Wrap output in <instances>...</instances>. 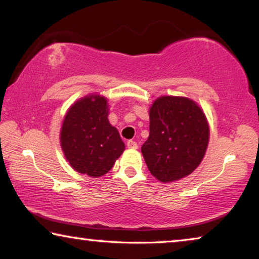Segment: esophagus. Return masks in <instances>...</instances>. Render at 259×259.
Returning a JSON list of instances; mask_svg holds the SVG:
<instances>
[{
    "mask_svg": "<svg viewBox=\"0 0 259 259\" xmlns=\"http://www.w3.org/2000/svg\"><path fill=\"white\" fill-rule=\"evenodd\" d=\"M126 146H128L129 148H134V150H136V148H138L137 143H136L135 140H129V142L126 143Z\"/></svg>",
    "mask_w": 259,
    "mask_h": 259,
    "instance_id": "esophagus-1",
    "label": "esophagus"
}]
</instances>
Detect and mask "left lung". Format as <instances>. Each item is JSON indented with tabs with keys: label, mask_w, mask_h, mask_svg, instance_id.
<instances>
[{
	"label": "left lung",
	"mask_w": 259,
	"mask_h": 259,
	"mask_svg": "<svg viewBox=\"0 0 259 259\" xmlns=\"http://www.w3.org/2000/svg\"><path fill=\"white\" fill-rule=\"evenodd\" d=\"M209 142L204 114L193 100L164 96L150 109V136L142 153L150 172L160 182L178 181L194 171Z\"/></svg>",
	"instance_id": "left-lung-1"
}]
</instances>
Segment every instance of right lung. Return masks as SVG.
<instances>
[{
    "label": "right lung",
    "mask_w": 259,
    "mask_h": 259,
    "mask_svg": "<svg viewBox=\"0 0 259 259\" xmlns=\"http://www.w3.org/2000/svg\"><path fill=\"white\" fill-rule=\"evenodd\" d=\"M107 116V100L97 95L82 98L68 109L60 143L65 157L77 172L103 176L123 153L124 143Z\"/></svg>",
    "instance_id": "add662e5"
}]
</instances>
